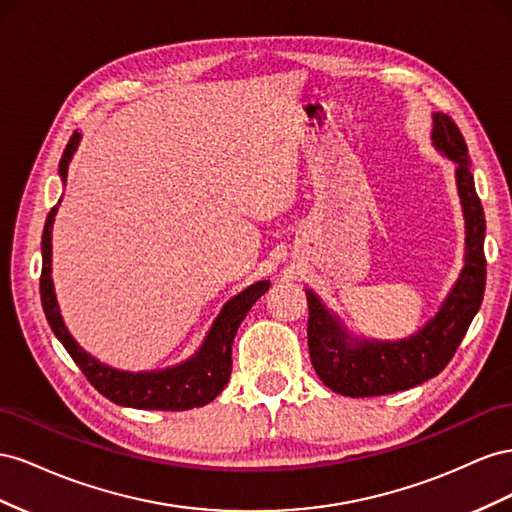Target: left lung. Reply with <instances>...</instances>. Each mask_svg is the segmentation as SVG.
Here are the masks:
<instances>
[{"instance_id": "obj_1", "label": "left lung", "mask_w": 512, "mask_h": 512, "mask_svg": "<svg viewBox=\"0 0 512 512\" xmlns=\"http://www.w3.org/2000/svg\"><path fill=\"white\" fill-rule=\"evenodd\" d=\"M431 139L435 150L457 165V188L465 216V266L437 315L401 341L352 337L341 319L306 289V339L313 369L330 390L345 397H379L435 377L455 356L483 302L487 279L485 212L474 188L472 160L450 115L433 113Z\"/></svg>"}]
</instances>
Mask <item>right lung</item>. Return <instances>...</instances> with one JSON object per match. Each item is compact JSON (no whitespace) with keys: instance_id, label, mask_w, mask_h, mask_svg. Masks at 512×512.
Listing matches in <instances>:
<instances>
[{"instance_id":"right-lung-1","label":"right lung","mask_w":512,"mask_h":512,"mask_svg":"<svg viewBox=\"0 0 512 512\" xmlns=\"http://www.w3.org/2000/svg\"><path fill=\"white\" fill-rule=\"evenodd\" d=\"M81 135L75 130L70 137L66 150L60 160V178L66 184L68 165L72 154L79 148ZM62 199L57 201L60 206ZM57 206L51 208L45 231H42V274H40V298L42 309H45L47 321L53 334L60 343L66 347L70 358L77 362V367L102 397L109 401L124 405V407H137V410H163V412H182L201 407L214 401L218 394L223 392L225 384L231 375V345L236 339V332L242 324L246 313L251 306L266 294L270 281H257L251 287L240 291L233 296L223 311L218 313L214 324L203 339L201 347L188 360L175 364L169 369L158 371H120L113 369L109 364H102L94 356H90L85 349L70 337V332L64 324L60 304L55 298V287L51 279V231L55 223Z\"/></svg>"}]
</instances>
